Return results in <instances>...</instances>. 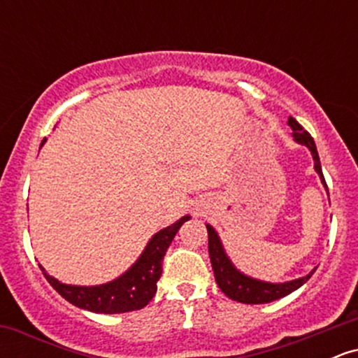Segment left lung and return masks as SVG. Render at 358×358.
Segmentation results:
<instances>
[{
    "instance_id": "1",
    "label": "left lung",
    "mask_w": 358,
    "mask_h": 358,
    "mask_svg": "<svg viewBox=\"0 0 358 358\" xmlns=\"http://www.w3.org/2000/svg\"><path fill=\"white\" fill-rule=\"evenodd\" d=\"M287 124L293 129L294 141H298L299 145H305L308 150L311 151L315 159V170L318 171L320 178L324 187H327V182H324V176L322 171V163H320L318 151H316V145L311 138V134L308 131L303 129V126L299 124L294 117L287 119ZM207 234H208V256H210L212 269L213 274H215V282L219 285L222 293L225 296H229L234 301L239 303H248V305H261V303H271L274 299H279L286 294L293 293L294 289H298L299 286H303L308 279L311 278L310 273L305 278L294 279V281L289 282H279V285H273V282H264L257 281V279H252L249 276H244V274L239 273L232 266V262L229 261V257L225 256L224 248H222L219 236L213 231L210 225H207Z\"/></svg>"
}]
</instances>
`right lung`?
Returning <instances> with one entry per match:
<instances>
[{"instance_id": "1", "label": "right lung", "mask_w": 358, "mask_h": 358, "mask_svg": "<svg viewBox=\"0 0 358 358\" xmlns=\"http://www.w3.org/2000/svg\"><path fill=\"white\" fill-rule=\"evenodd\" d=\"M45 139L42 141V145ZM190 217L185 215L178 222H175L170 227L159 231L156 236L151 237L146 249L139 259L126 271L122 276H119L108 285L101 286H71L62 285L50 274L45 273L43 276L50 282L53 289L62 298L67 299L72 305L82 308V310L94 311V313H127V311L141 310L153 299L156 294V282L162 276V262L165 257L171 241L178 232V229Z\"/></svg>"}]
</instances>
